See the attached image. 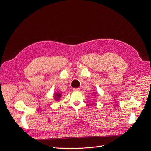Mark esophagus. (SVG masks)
I'll return each instance as SVG.
<instances>
[{
	"instance_id": "34e87169",
	"label": "esophagus",
	"mask_w": 151,
	"mask_h": 151,
	"mask_svg": "<svg viewBox=\"0 0 151 151\" xmlns=\"http://www.w3.org/2000/svg\"><path fill=\"white\" fill-rule=\"evenodd\" d=\"M73 91H75V92H78V91H80V89H79V88H73Z\"/></svg>"
}]
</instances>
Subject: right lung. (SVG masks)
Listing matches in <instances>:
<instances>
[{"instance_id": "add662e5", "label": "right lung", "mask_w": 151, "mask_h": 151, "mask_svg": "<svg viewBox=\"0 0 151 151\" xmlns=\"http://www.w3.org/2000/svg\"><path fill=\"white\" fill-rule=\"evenodd\" d=\"M61 97V94L60 93H55V96H54V97H55V99L56 100H58L59 99V98Z\"/></svg>"}]
</instances>
